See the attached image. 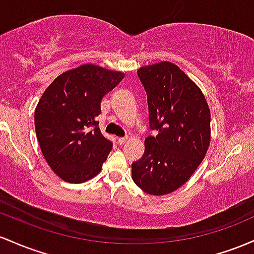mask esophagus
<instances>
[{"label": "esophagus", "mask_w": 254, "mask_h": 254, "mask_svg": "<svg viewBox=\"0 0 254 254\" xmlns=\"http://www.w3.org/2000/svg\"><path fill=\"white\" fill-rule=\"evenodd\" d=\"M127 140H128V138H127V136H126V138H119V139H118V142H119L120 145H124L125 142H126Z\"/></svg>", "instance_id": "34e87169"}]
</instances>
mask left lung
<instances>
[{
    "label": "left lung",
    "mask_w": 254,
    "mask_h": 254,
    "mask_svg": "<svg viewBox=\"0 0 254 254\" xmlns=\"http://www.w3.org/2000/svg\"><path fill=\"white\" fill-rule=\"evenodd\" d=\"M138 76L147 93L150 127L142 157L132 164L136 186L152 195L169 194L190 180L211 141V115L204 93L179 65H144Z\"/></svg>",
    "instance_id": "left-lung-1"
}]
</instances>
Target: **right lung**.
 Listing matches in <instances>:
<instances>
[{"label":"right lung","instance_id":"obj_1","mask_svg":"<svg viewBox=\"0 0 254 254\" xmlns=\"http://www.w3.org/2000/svg\"><path fill=\"white\" fill-rule=\"evenodd\" d=\"M125 74L84 64L60 74L45 89L35 110L39 146L53 172L69 184H81L102 170L113 144L96 121L102 98Z\"/></svg>","mask_w":254,"mask_h":254}]
</instances>
